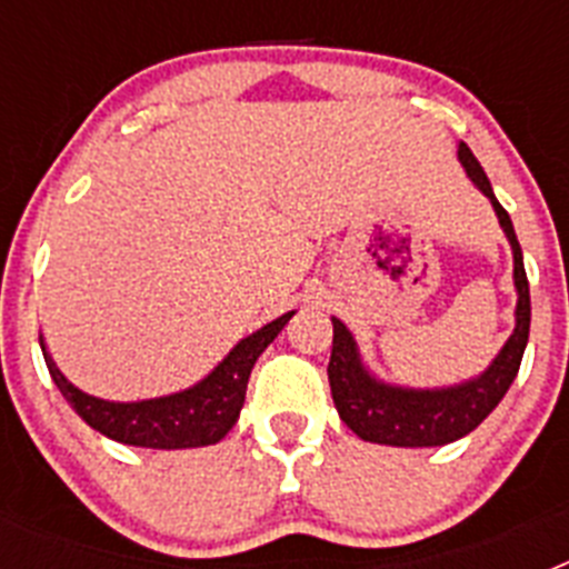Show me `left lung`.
<instances>
[{"mask_svg":"<svg viewBox=\"0 0 569 569\" xmlns=\"http://www.w3.org/2000/svg\"><path fill=\"white\" fill-rule=\"evenodd\" d=\"M459 159L472 184L492 202L501 228L510 239L512 261H516L512 276H516V290H519L516 330L479 379L465 381L459 387H447V390H405V387L381 385L367 373L359 361V353H356V341L350 330L339 319H333V350H330L328 365L330 393H333L341 421L365 441L393 447L450 445V441L476 430L496 410V405L505 399L512 379L519 373L527 336H530V284H527L521 244L516 239L510 216L492 196L485 168L465 142L459 144Z\"/></svg>","mask_w":569,"mask_h":569,"instance_id":"obj_1","label":"left lung"}]
</instances>
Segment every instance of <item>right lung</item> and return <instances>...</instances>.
Listing matches in <instances>:
<instances>
[{
  "instance_id": "obj_1",
  "label": "right lung",
  "mask_w": 569,
  "mask_h": 569,
  "mask_svg": "<svg viewBox=\"0 0 569 569\" xmlns=\"http://www.w3.org/2000/svg\"><path fill=\"white\" fill-rule=\"evenodd\" d=\"M290 316L293 313L279 316L276 321L256 330L253 336L241 339L208 379L184 393L133 401V405H116V401H102L82 393L59 373V367L53 365L44 347L42 353L59 393L93 430L108 439L133 447H153V450L204 447L224 439L230 427L236 425L241 405H244V393H248L250 370H253L256 359L264 353V347L288 325ZM39 345H42V336H39Z\"/></svg>"
}]
</instances>
